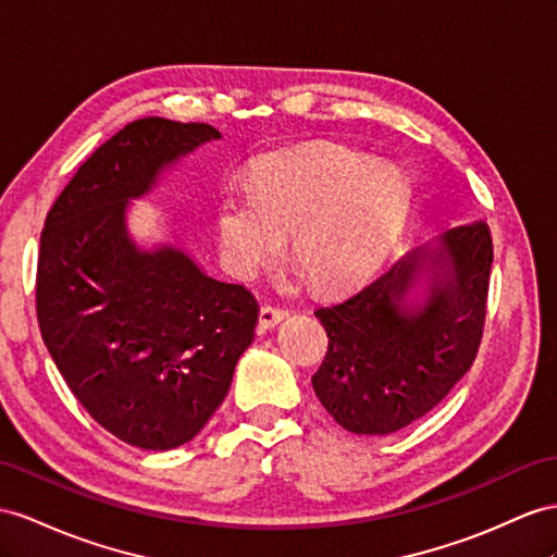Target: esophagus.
<instances>
[{"label":"esophagus","instance_id":"esophagus-1","mask_svg":"<svg viewBox=\"0 0 557 557\" xmlns=\"http://www.w3.org/2000/svg\"><path fill=\"white\" fill-rule=\"evenodd\" d=\"M287 318H289V310L275 308V306H263L259 312V324H261V330H275V326Z\"/></svg>","mask_w":557,"mask_h":557}]
</instances>
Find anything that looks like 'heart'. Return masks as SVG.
<instances>
[{
	"instance_id": "b5f03b06",
	"label": "heart",
	"mask_w": 557,
	"mask_h": 557,
	"mask_svg": "<svg viewBox=\"0 0 557 557\" xmlns=\"http://www.w3.org/2000/svg\"><path fill=\"white\" fill-rule=\"evenodd\" d=\"M409 197L405 174L346 148L280 152L256 166L253 185L231 183L219 197V247L233 273L249 277L282 256L312 287L344 292L386 251Z\"/></svg>"
}]
</instances>
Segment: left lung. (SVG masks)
I'll use <instances>...</instances> for the list:
<instances>
[{"mask_svg":"<svg viewBox=\"0 0 557 557\" xmlns=\"http://www.w3.org/2000/svg\"><path fill=\"white\" fill-rule=\"evenodd\" d=\"M492 261L490 225H456L315 310L330 348L312 388L341 428L391 435L445 400L478 355ZM421 276L426 294L411 299Z\"/></svg>","mask_w":557,"mask_h":557,"instance_id":"8db88e82","label":"left lung"}]
</instances>
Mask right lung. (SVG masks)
Instances as JSON below:
<instances>
[{"label": "right lung", "instance_id": "1", "mask_svg": "<svg viewBox=\"0 0 557 557\" xmlns=\"http://www.w3.org/2000/svg\"><path fill=\"white\" fill-rule=\"evenodd\" d=\"M216 138L199 122L126 124L77 169L39 239L41 338L91 419L140 449L202 431L259 322L247 287L209 277L178 247L140 249L126 231V205Z\"/></svg>", "mask_w": 557, "mask_h": 557}]
</instances>
